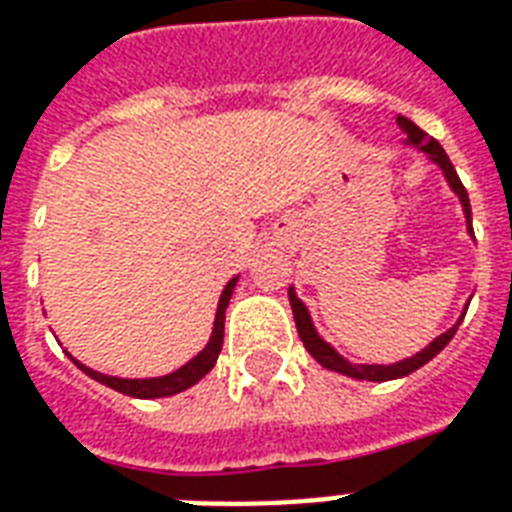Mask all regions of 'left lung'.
<instances>
[{
    "label": "left lung",
    "mask_w": 512,
    "mask_h": 512,
    "mask_svg": "<svg viewBox=\"0 0 512 512\" xmlns=\"http://www.w3.org/2000/svg\"><path fill=\"white\" fill-rule=\"evenodd\" d=\"M399 127L404 132H407V140H410L412 146H418L420 151H426L431 160L437 162L439 168L445 170V179L450 181V187H453V192H456L458 198H461V206H464V214H467V225H469V233H472V208H469V198H467V189H464V184H461V179H458L456 168H453V162L448 160V154H445V149L439 146L437 140H431L426 132L420 130V127H415L410 119H404V116H399ZM290 306H293V317H295V328H298V336H301V342H304V347L309 352H312V358L317 363H323L325 369H331V372H342L347 374V377H355V380H372V382H385V380H396V377H407V374H412L415 369H420L423 363H429L437 352L445 350V344L456 336L458 325H461V320H458L450 331H445L442 336H437L434 342L426 347V350H420L418 355H412V358H407V361H399V363H388V366H361V363H350L344 361L339 352L333 350L331 344H325L320 336H317V331H314L312 325V317H309V312H306V306L295 298L293 287H290ZM467 314V312H464Z\"/></svg>",
    "instance_id": "left-lung-1"
}]
</instances>
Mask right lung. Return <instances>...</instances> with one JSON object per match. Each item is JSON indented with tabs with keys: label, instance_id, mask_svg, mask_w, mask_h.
<instances>
[{
	"label": "right lung",
	"instance_id": "add662e5",
	"mask_svg": "<svg viewBox=\"0 0 512 512\" xmlns=\"http://www.w3.org/2000/svg\"><path fill=\"white\" fill-rule=\"evenodd\" d=\"M233 287H236V279H230L225 290H222V298H219L217 306V320H214V331H211V339H208L206 350L198 352L187 366H181L179 372L165 374V377H151V380H119V377H108V374L92 372V369H86L83 363H78L73 358L75 366H78L83 374H89L92 380L102 382V385H108V388L124 393V396H135V399H162V396H173V393L187 391V388H192L195 382L203 380V377L214 369L219 352H222V339H225V309L227 304H230Z\"/></svg>",
	"mask_w": 512,
	"mask_h": 512
}]
</instances>
